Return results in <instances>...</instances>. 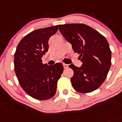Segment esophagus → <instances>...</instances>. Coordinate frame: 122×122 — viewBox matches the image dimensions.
I'll return each mask as SVG.
<instances>
[{"mask_svg": "<svg viewBox=\"0 0 122 122\" xmlns=\"http://www.w3.org/2000/svg\"><path fill=\"white\" fill-rule=\"evenodd\" d=\"M63 67L64 69H67V68H68V67H69V65L66 64H63Z\"/></svg>", "mask_w": 122, "mask_h": 122, "instance_id": "esophagus-1", "label": "esophagus"}]
</instances>
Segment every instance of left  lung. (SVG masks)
<instances>
[{"label":"left lung","mask_w":122,"mask_h":122,"mask_svg":"<svg viewBox=\"0 0 122 122\" xmlns=\"http://www.w3.org/2000/svg\"><path fill=\"white\" fill-rule=\"evenodd\" d=\"M58 28L82 62L80 67L69 65L74 72L71 78L74 89L82 93L97 89L105 80L111 64V51L105 37L82 23L60 25Z\"/></svg>","instance_id":"1"}]
</instances>
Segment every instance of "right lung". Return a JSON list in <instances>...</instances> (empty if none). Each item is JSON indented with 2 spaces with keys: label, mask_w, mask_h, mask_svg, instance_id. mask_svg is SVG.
Returning <instances> with one entry per match:
<instances>
[{
  "label": "right lung",
  "mask_w": 122,
  "mask_h": 122,
  "mask_svg": "<svg viewBox=\"0 0 122 122\" xmlns=\"http://www.w3.org/2000/svg\"><path fill=\"white\" fill-rule=\"evenodd\" d=\"M58 25L38 29L21 40L14 54V70L21 87L33 98L44 101L54 96L58 80L63 72L61 63L43 64L41 58L49 49L50 37Z\"/></svg>",
  "instance_id": "add662e5"
}]
</instances>
